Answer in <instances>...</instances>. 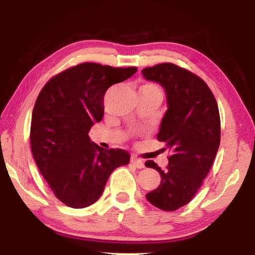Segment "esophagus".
Masks as SVG:
<instances>
[{
	"instance_id": "1",
	"label": "esophagus",
	"mask_w": 255,
	"mask_h": 255,
	"mask_svg": "<svg viewBox=\"0 0 255 255\" xmlns=\"http://www.w3.org/2000/svg\"><path fill=\"white\" fill-rule=\"evenodd\" d=\"M131 163L137 167V168H144V166H145L144 161H142V160H140V159H138L137 156H134V155L131 156Z\"/></svg>"
}]
</instances>
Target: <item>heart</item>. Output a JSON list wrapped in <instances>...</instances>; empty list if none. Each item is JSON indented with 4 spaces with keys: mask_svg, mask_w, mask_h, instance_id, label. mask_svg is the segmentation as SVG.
Instances as JSON below:
<instances>
[{
    "mask_svg": "<svg viewBox=\"0 0 255 255\" xmlns=\"http://www.w3.org/2000/svg\"><path fill=\"white\" fill-rule=\"evenodd\" d=\"M139 92H146V93H153V94H158V95L162 96V93H161V89L159 88V86H156L155 83H152V82H147V83H144V85L140 86V88H139Z\"/></svg>",
    "mask_w": 255,
    "mask_h": 255,
    "instance_id": "b5f03b06",
    "label": "heart"
}]
</instances>
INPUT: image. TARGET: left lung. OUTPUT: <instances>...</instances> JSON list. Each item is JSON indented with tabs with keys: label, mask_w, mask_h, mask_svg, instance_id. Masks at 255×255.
<instances>
[{
	"label": "left lung",
	"mask_w": 255,
	"mask_h": 255,
	"mask_svg": "<svg viewBox=\"0 0 255 255\" xmlns=\"http://www.w3.org/2000/svg\"><path fill=\"white\" fill-rule=\"evenodd\" d=\"M141 73L166 90L168 109L156 139L170 152L166 169L152 160L145 162L162 179L146 198L163 211H174L193 200L217 154L221 142L217 101L200 76L170 62L144 68Z\"/></svg>",
	"instance_id": "1"
}]
</instances>
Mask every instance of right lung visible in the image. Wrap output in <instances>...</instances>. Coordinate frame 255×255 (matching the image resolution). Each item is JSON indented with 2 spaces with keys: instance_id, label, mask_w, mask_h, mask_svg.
<instances>
[{
  "instance_id": "right-lung-1",
  "label": "right lung",
  "mask_w": 255,
  "mask_h": 255,
  "mask_svg": "<svg viewBox=\"0 0 255 255\" xmlns=\"http://www.w3.org/2000/svg\"><path fill=\"white\" fill-rule=\"evenodd\" d=\"M135 72L83 62L54 75L40 90L31 118V151L55 197L67 207L95 203L114 169L130 162L128 151L104 149L88 133L102 121L108 88Z\"/></svg>"
}]
</instances>
